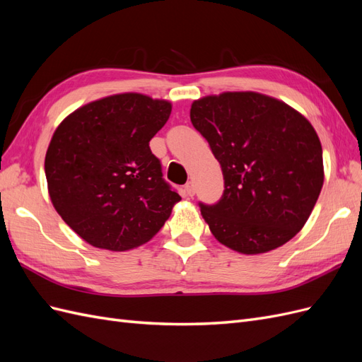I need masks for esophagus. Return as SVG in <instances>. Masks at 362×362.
<instances>
[{
	"label": "esophagus",
	"mask_w": 362,
	"mask_h": 362,
	"mask_svg": "<svg viewBox=\"0 0 362 362\" xmlns=\"http://www.w3.org/2000/svg\"><path fill=\"white\" fill-rule=\"evenodd\" d=\"M184 190H185V193H187V196H190V198H193L194 193H196V190H194V185H193V182H192V181H189L187 184L184 185Z\"/></svg>",
	"instance_id": "obj_1"
}]
</instances>
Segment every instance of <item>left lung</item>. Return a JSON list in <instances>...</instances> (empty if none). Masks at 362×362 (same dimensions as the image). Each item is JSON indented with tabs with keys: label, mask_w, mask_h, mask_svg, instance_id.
<instances>
[{
	"label": "left lung",
	"mask_w": 362,
	"mask_h": 362,
	"mask_svg": "<svg viewBox=\"0 0 362 362\" xmlns=\"http://www.w3.org/2000/svg\"><path fill=\"white\" fill-rule=\"evenodd\" d=\"M190 120L221 163L225 190L199 202L222 245L262 254L298 234L319 199L323 152L319 136L286 103L255 92H226L194 101Z\"/></svg>",
	"instance_id": "left-lung-1"
}]
</instances>
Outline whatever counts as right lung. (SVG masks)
Instances as JSON below:
<instances>
[{
    "instance_id": "1",
    "label": "right lung",
    "mask_w": 362,
    "mask_h": 362,
    "mask_svg": "<svg viewBox=\"0 0 362 362\" xmlns=\"http://www.w3.org/2000/svg\"><path fill=\"white\" fill-rule=\"evenodd\" d=\"M170 112L168 101L120 93L78 108L56 129L45 157L49 198L89 245H144L181 201L149 148Z\"/></svg>"
}]
</instances>
